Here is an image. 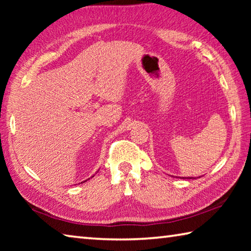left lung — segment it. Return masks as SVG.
Wrapping results in <instances>:
<instances>
[{
  "instance_id": "obj_1",
  "label": "left lung",
  "mask_w": 251,
  "mask_h": 251,
  "mask_svg": "<svg viewBox=\"0 0 251 251\" xmlns=\"http://www.w3.org/2000/svg\"><path fill=\"white\" fill-rule=\"evenodd\" d=\"M184 178H185V177H184ZM188 178H189V177H188ZM189 179H192V177H190V178H189ZM194 179H196V178H194Z\"/></svg>"
}]
</instances>
